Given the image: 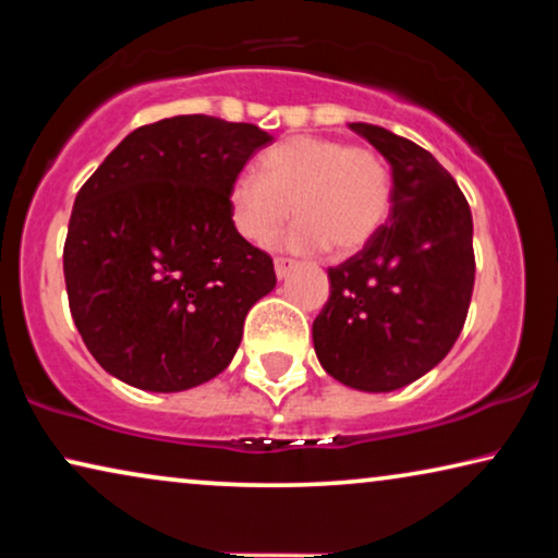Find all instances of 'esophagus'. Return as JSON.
<instances>
[{
  "label": "esophagus",
  "instance_id": "obj_1",
  "mask_svg": "<svg viewBox=\"0 0 558 558\" xmlns=\"http://www.w3.org/2000/svg\"><path fill=\"white\" fill-rule=\"evenodd\" d=\"M274 269H277V277H279V279H284L287 274L294 269V258L277 256V258H274Z\"/></svg>",
  "mask_w": 558,
  "mask_h": 558
}]
</instances>
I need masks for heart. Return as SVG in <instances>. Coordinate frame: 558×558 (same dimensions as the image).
<instances>
[{
	"mask_svg": "<svg viewBox=\"0 0 558 558\" xmlns=\"http://www.w3.org/2000/svg\"><path fill=\"white\" fill-rule=\"evenodd\" d=\"M258 172L243 170L228 187L233 228L254 246L277 241L294 210L292 248L353 254L391 213V170L368 144L296 134L266 149Z\"/></svg>",
	"mask_w": 558,
	"mask_h": 558,
	"instance_id": "b5f03b06",
	"label": "heart"
}]
</instances>
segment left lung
I'll list each match as a JSON object with an SVG mask.
<instances>
[{"label": "left lung", "mask_w": 558, "mask_h": 558, "mask_svg": "<svg viewBox=\"0 0 558 558\" xmlns=\"http://www.w3.org/2000/svg\"><path fill=\"white\" fill-rule=\"evenodd\" d=\"M350 126L391 165L393 203L363 251L327 269L312 340L335 380L384 393L429 373L460 338L475 287L472 213L429 151L384 126Z\"/></svg>", "instance_id": "obj_1"}]
</instances>
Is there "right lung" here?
<instances>
[{
    "label": "right lung",
    "mask_w": 558,
    "mask_h": 558,
    "mask_svg": "<svg viewBox=\"0 0 558 558\" xmlns=\"http://www.w3.org/2000/svg\"><path fill=\"white\" fill-rule=\"evenodd\" d=\"M271 134L205 113L134 129L75 195L63 271L83 342L142 391L228 368L274 262L233 228L228 187Z\"/></svg>",
    "instance_id": "right-lung-1"
}]
</instances>
